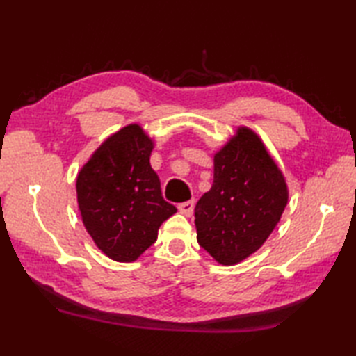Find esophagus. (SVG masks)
<instances>
[{
	"mask_svg": "<svg viewBox=\"0 0 356 356\" xmlns=\"http://www.w3.org/2000/svg\"><path fill=\"white\" fill-rule=\"evenodd\" d=\"M177 208H179V211H180V214L190 217V216L193 214V209H194V200H188V202L179 203Z\"/></svg>",
	"mask_w": 356,
	"mask_h": 356,
	"instance_id": "obj_1",
	"label": "esophagus"
}]
</instances>
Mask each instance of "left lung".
Listing matches in <instances>:
<instances>
[{"label":"left lung","instance_id":"8db88e82","mask_svg":"<svg viewBox=\"0 0 356 356\" xmlns=\"http://www.w3.org/2000/svg\"><path fill=\"white\" fill-rule=\"evenodd\" d=\"M287 199L284 174L260 136L237 127L214 153L213 186L194 209L199 245L225 266L246 260L274 231Z\"/></svg>","mask_w":356,"mask_h":356}]
</instances>
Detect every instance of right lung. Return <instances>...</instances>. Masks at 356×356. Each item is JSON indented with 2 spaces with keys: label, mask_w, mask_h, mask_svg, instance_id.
Returning <instances> with one entry per match:
<instances>
[{
  "label": "right lung",
  "mask_w": 356,
  "mask_h": 356,
  "mask_svg": "<svg viewBox=\"0 0 356 356\" xmlns=\"http://www.w3.org/2000/svg\"><path fill=\"white\" fill-rule=\"evenodd\" d=\"M154 140L139 124L108 136L76 177L81 218L108 259L131 263L157 240L161 225L177 213L165 202L151 168Z\"/></svg>",
  "instance_id": "right-lung-1"
}]
</instances>
